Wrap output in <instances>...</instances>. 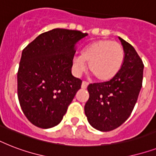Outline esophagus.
I'll return each instance as SVG.
<instances>
[{
  "instance_id": "esophagus-1",
  "label": "esophagus",
  "mask_w": 156,
  "mask_h": 156,
  "mask_svg": "<svg viewBox=\"0 0 156 156\" xmlns=\"http://www.w3.org/2000/svg\"><path fill=\"white\" fill-rule=\"evenodd\" d=\"M88 84H89V83H87V82H83V83H82V88H83V89H86V88L87 87Z\"/></svg>"
}]
</instances>
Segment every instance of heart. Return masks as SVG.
Segmentation results:
<instances>
[{"label": "heart", "mask_w": 156, "mask_h": 156, "mask_svg": "<svg viewBox=\"0 0 156 156\" xmlns=\"http://www.w3.org/2000/svg\"><path fill=\"white\" fill-rule=\"evenodd\" d=\"M124 61V49L119 43L100 40L91 43L82 50L80 56H73L72 70L76 76L82 75L89 67L98 80L105 82L114 78Z\"/></svg>", "instance_id": "1"}]
</instances>
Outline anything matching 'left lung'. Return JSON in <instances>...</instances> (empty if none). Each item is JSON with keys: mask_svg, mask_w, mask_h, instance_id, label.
Returning <instances> with one entry per match:
<instances>
[{"mask_svg": "<svg viewBox=\"0 0 156 156\" xmlns=\"http://www.w3.org/2000/svg\"><path fill=\"white\" fill-rule=\"evenodd\" d=\"M119 40L125 56L118 73L110 81L87 87L90 96L84 107L86 116L93 128L103 132L115 129L128 119L143 84V61L132 45Z\"/></svg>", "mask_w": 156, "mask_h": 156, "instance_id": "8db88e82", "label": "left lung"}]
</instances>
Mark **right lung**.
<instances>
[{"instance_id":"1","label":"right lung","mask_w":156,"mask_h":156,"mask_svg":"<svg viewBox=\"0 0 156 156\" xmlns=\"http://www.w3.org/2000/svg\"><path fill=\"white\" fill-rule=\"evenodd\" d=\"M79 30L56 28L36 37L23 49L18 71V96L34 126H57L81 88L71 73L76 44L87 36Z\"/></svg>"}]
</instances>
